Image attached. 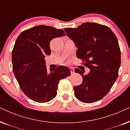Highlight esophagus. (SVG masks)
<instances>
[{
    "label": "esophagus",
    "instance_id": "obj_1",
    "mask_svg": "<svg viewBox=\"0 0 130 130\" xmlns=\"http://www.w3.org/2000/svg\"><path fill=\"white\" fill-rule=\"evenodd\" d=\"M70 72H71V74H73L74 73V69L72 68V67H70Z\"/></svg>",
    "mask_w": 130,
    "mask_h": 130
}]
</instances>
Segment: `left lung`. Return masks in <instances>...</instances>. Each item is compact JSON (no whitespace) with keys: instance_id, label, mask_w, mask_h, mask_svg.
Wrapping results in <instances>:
<instances>
[{"instance_id":"obj_1","label":"left lung","mask_w":130,"mask_h":130,"mask_svg":"<svg viewBox=\"0 0 130 130\" xmlns=\"http://www.w3.org/2000/svg\"><path fill=\"white\" fill-rule=\"evenodd\" d=\"M67 36L77 47V57L90 72L76 69L82 83L74 86V95L81 102L90 104L103 98L118 76L121 51L117 37L107 26L86 22L76 28H64Z\"/></svg>"}]
</instances>
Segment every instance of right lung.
I'll list each match as a JSON object with an SVG mask.
<instances>
[{
  "mask_svg": "<svg viewBox=\"0 0 130 130\" xmlns=\"http://www.w3.org/2000/svg\"><path fill=\"white\" fill-rule=\"evenodd\" d=\"M65 35L63 29L42 25L22 31L16 40L12 53L14 74L21 90L35 102L52 100L59 81L70 75V69L64 66L48 73L44 60L50 55L51 41Z\"/></svg>",
  "mask_w": 130,
  "mask_h": 130,
  "instance_id": "obj_1",
  "label": "right lung"
}]
</instances>
